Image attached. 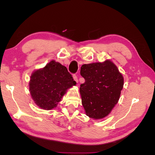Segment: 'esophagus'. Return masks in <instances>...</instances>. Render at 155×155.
Returning <instances> with one entry per match:
<instances>
[{
  "mask_svg": "<svg viewBox=\"0 0 155 155\" xmlns=\"http://www.w3.org/2000/svg\"><path fill=\"white\" fill-rule=\"evenodd\" d=\"M73 78H74L75 81H76V83H78V77H77L76 75L74 74V75H73Z\"/></svg>",
  "mask_w": 155,
  "mask_h": 155,
  "instance_id": "1",
  "label": "esophagus"
}]
</instances>
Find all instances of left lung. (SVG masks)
Masks as SVG:
<instances>
[{"instance_id":"1","label":"left lung","mask_w":155,"mask_h":155,"mask_svg":"<svg viewBox=\"0 0 155 155\" xmlns=\"http://www.w3.org/2000/svg\"><path fill=\"white\" fill-rule=\"evenodd\" d=\"M81 76L82 105L86 114L94 119H101L109 114L118 103L124 86V78L110 61L83 64Z\"/></svg>"}]
</instances>
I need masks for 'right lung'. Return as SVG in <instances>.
<instances>
[{
    "mask_svg": "<svg viewBox=\"0 0 155 155\" xmlns=\"http://www.w3.org/2000/svg\"><path fill=\"white\" fill-rule=\"evenodd\" d=\"M30 91L37 106L51 110L57 106L68 88L76 82L66 67L55 61H51L43 69L32 74Z\"/></svg>",
    "mask_w": 155,
    "mask_h": 155,
    "instance_id": "1",
    "label": "right lung"
}]
</instances>
